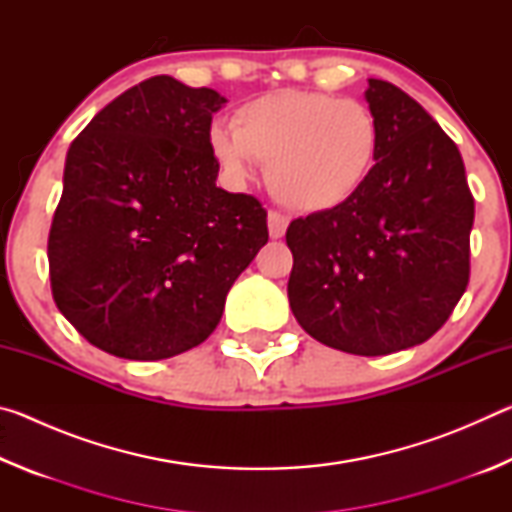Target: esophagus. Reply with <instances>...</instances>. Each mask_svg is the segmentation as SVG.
I'll use <instances>...</instances> for the list:
<instances>
[{
  "instance_id": "esophagus-1",
  "label": "esophagus",
  "mask_w": 512,
  "mask_h": 512,
  "mask_svg": "<svg viewBox=\"0 0 512 512\" xmlns=\"http://www.w3.org/2000/svg\"><path fill=\"white\" fill-rule=\"evenodd\" d=\"M289 228V219L280 212H268V235L271 239H282Z\"/></svg>"
}]
</instances>
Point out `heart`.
I'll use <instances>...</instances> for the list:
<instances>
[{
  "label": "heart",
  "mask_w": 512,
  "mask_h": 512,
  "mask_svg": "<svg viewBox=\"0 0 512 512\" xmlns=\"http://www.w3.org/2000/svg\"><path fill=\"white\" fill-rule=\"evenodd\" d=\"M381 133L372 110L323 92L277 90L241 106L232 128L212 126L210 149L230 180L266 162V187L293 212L336 210L375 167Z\"/></svg>",
  "instance_id": "heart-1"
}]
</instances>
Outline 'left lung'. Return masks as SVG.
I'll use <instances>...</instances> for the list:
<instances>
[{
  "mask_svg": "<svg viewBox=\"0 0 512 512\" xmlns=\"http://www.w3.org/2000/svg\"><path fill=\"white\" fill-rule=\"evenodd\" d=\"M381 142L348 203L291 221L289 305L316 341L381 357L445 325L470 280L474 198L456 144L397 85L368 79Z\"/></svg>",
  "mask_w": 512,
  "mask_h": 512,
  "instance_id": "1",
  "label": "left lung"
}]
</instances>
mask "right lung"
<instances>
[{
  "instance_id": "right-lung-1",
  "label": "right lung",
  "mask_w": 512,
  "mask_h": 512,
  "mask_svg": "<svg viewBox=\"0 0 512 512\" xmlns=\"http://www.w3.org/2000/svg\"><path fill=\"white\" fill-rule=\"evenodd\" d=\"M225 103L153 76L69 146L47 246L51 293L112 357L158 361L201 345L268 241L262 203L216 187L210 126Z\"/></svg>"
}]
</instances>
